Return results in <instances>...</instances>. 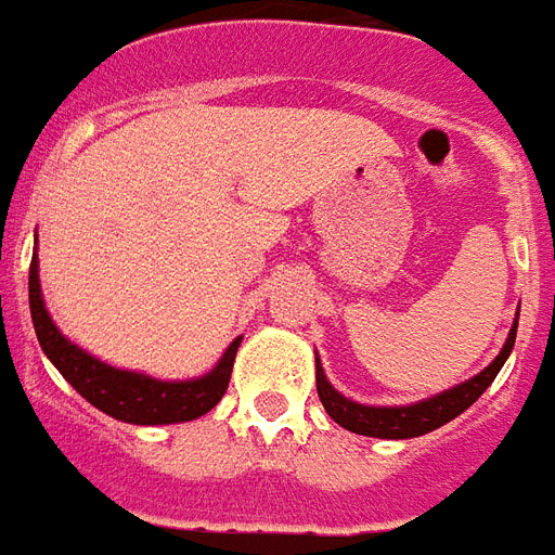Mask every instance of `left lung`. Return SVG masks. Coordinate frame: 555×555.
Returning <instances> with one entry per match:
<instances>
[{"instance_id":"8db88e82","label":"left lung","mask_w":555,"mask_h":555,"mask_svg":"<svg viewBox=\"0 0 555 555\" xmlns=\"http://www.w3.org/2000/svg\"><path fill=\"white\" fill-rule=\"evenodd\" d=\"M515 332H518V311H515L513 328L506 334V344L498 352L489 366L483 372H477L475 378L456 384L451 390H442L430 399L413 401V404H361V401L346 399L344 392H337L332 387V380L325 378L323 363L317 358V396L323 401L325 413L340 425V428L352 430V434H361V437H375V439H413L425 437L430 430L442 428L446 422L456 418L463 410H468L480 396L486 392V387L498 378V372L506 363L509 352L515 346Z\"/></svg>"}]
</instances>
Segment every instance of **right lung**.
I'll list each match as a JSON object with an SVG mask.
<instances>
[{
  "label": "right lung",
  "instance_id": "add662e5",
  "mask_svg": "<svg viewBox=\"0 0 555 555\" xmlns=\"http://www.w3.org/2000/svg\"><path fill=\"white\" fill-rule=\"evenodd\" d=\"M28 306L37 340L46 358L57 366L63 378L90 401L101 413L127 422V425H177L209 413L223 392L230 387L232 363L238 354L241 337H235L221 361L215 363L206 375L189 380H163L145 372L121 370L99 361L95 354L72 344L69 337L54 325L40 287V259L34 253L28 270Z\"/></svg>",
  "mask_w": 555,
  "mask_h": 555
}]
</instances>
